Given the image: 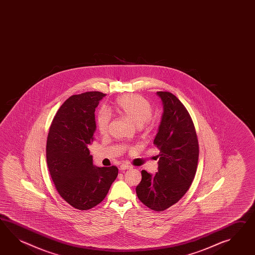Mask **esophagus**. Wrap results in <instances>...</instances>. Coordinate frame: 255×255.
Returning a JSON list of instances; mask_svg holds the SVG:
<instances>
[{
  "label": "esophagus",
  "instance_id": "34e87169",
  "mask_svg": "<svg viewBox=\"0 0 255 255\" xmlns=\"http://www.w3.org/2000/svg\"><path fill=\"white\" fill-rule=\"evenodd\" d=\"M120 168L122 169V170H126V169H130L131 168L130 165H126V164H123V165H121V167Z\"/></svg>",
  "mask_w": 255,
  "mask_h": 255
}]
</instances>
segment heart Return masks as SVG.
Instances as JSON below:
<instances>
[{"label":"heart","instance_id":"heart-1","mask_svg":"<svg viewBox=\"0 0 255 255\" xmlns=\"http://www.w3.org/2000/svg\"><path fill=\"white\" fill-rule=\"evenodd\" d=\"M113 107L119 114L137 126H149L152 116V107L148 100L139 95H124L115 100ZM111 117L109 112L100 111L97 118L98 130L101 134H105L109 129Z\"/></svg>","mask_w":255,"mask_h":255}]
</instances>
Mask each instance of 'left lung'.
Returning a JSON list of instances; mask_svg holds the SVG:
<instances>
[{
	"instance_id": "8db88e82",
	"label": "left lung",
	"mask_w": 255,
	"mask_h": 255,
	"mask_svg": "<svg viewBox=\"0 0 255 255\" xmlns=\"http://www.w3.org/2000/svg\"><path fill=\"white\" fill-rule=\"evenodd\" d=\"M163 114L154 143L159 149L158 171L142 170L136 194L143 205L162 212L175 205L193 182L199 157L198 140L192 118L184 105L170 92H156Z\"/></svg>"
}]
</instances>
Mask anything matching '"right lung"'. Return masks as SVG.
<instances>
[{
    "instance_id": "1",
    "label": "right lung",
    "mask_w": 255,
    "mask_h": 255,
    "mask_svg": "<svg viewBox=\"0 0 255 255\" xmlns=\"http://www.w3.org/2000/svg\"><path fill=\"white\" fill-rule=\"evenodd\" d=\"M106 94L74 95L61 106L50 125L46 157L50 177L69 205L88 210L105 198L118 168L97 167L88 145L96 130L95 111Z\"/></svg>"
}]
</instances>
